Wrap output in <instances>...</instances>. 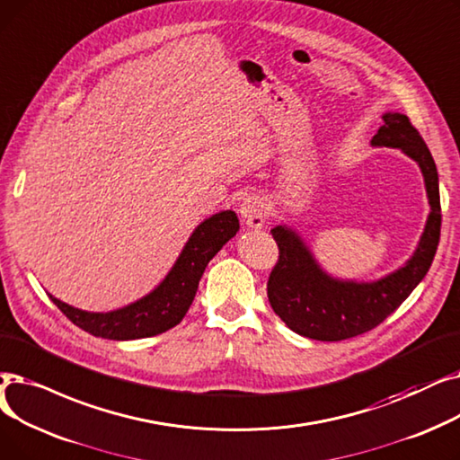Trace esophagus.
<instances>
[{"mask_svg":"<svg viewBox=\"0 0 460 460\" xmlns=\"http://www.w3.org/2000/svg\"><path fill=\"white\" fill-rule=\"evenodd\" d=\"M239 213H242L243 221L249 228H260L266 221V208L258 196H249V199H245L242 208H239Z\"/></svg>","mask_w":460,"mask_h":460,"instance_id":"obj_1","label":"esophagus"}]
</instances>
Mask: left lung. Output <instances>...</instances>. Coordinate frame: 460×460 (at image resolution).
Returning <instances> with one entry per match:
<instances>
[{
  "instance_id": "8db88e82",
  "label": "left lung",
  "mask_w": 460,
  "mask_h": 460,
  "mask_svg": "<svg viewBox=\"0 0 460 460\" xmlns=\"http://www.w3.org/2000/svg\"><path fill=\"white\" fill-rule=\"evenodd\" d=\"M382 119L373 146L402 149L423 172L430 204L425 232L404 268L376 282L358 284L327 277L292 230L273 228L279 260L268 279V297L275 314L303 337L342 341L375 330L421 282L438 249L442 208L434 159L408 116L387 112Z\"/></svg>"
}]
</instances>
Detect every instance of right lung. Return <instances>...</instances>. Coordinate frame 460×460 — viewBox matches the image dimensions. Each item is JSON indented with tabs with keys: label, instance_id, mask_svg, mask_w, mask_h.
<instances>
[{
	"label": "right lung",
	"instance_id": "obj_1",
	"mask_svg": "<svg viewBox=\"0 0 460 460\" xmlns=\"http://www.w3.org/2000/svg\"><path fill=\"white\" fill-rule=\"evenodd\" d=\"M239 230L234 211L217 213L196 228L172 271L144 299L112 313H85L50 296L56 307L80 330L112 341H133L164 333L187 314L209 260Z\"/></svg>",
	"mask_w": 460,
	"mask_h": 460
}]
</instances>
